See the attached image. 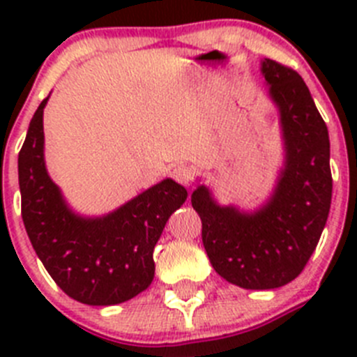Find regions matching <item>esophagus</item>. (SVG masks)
I'll return each mask as SVG.
<instances>
[{
	"label": "esophagus",
	"instance_id": "34e87169",
	"mask_svg": "<svg viewBox=\"0 0 357 357\" xmlns=\"http://www.w3.org/2000/svg\"><path fill=\"white\" fill-rule=\"evenodd\" d=\"M172 176L173 181H176L178 184L189 185L195 181V172L189 168V166H185V164H181V166H175V168L172 169Z\"/></svg>",
	"mask_w": 357,
	"mask_h": 357
}]
</instances>
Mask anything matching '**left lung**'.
Instances as JSON below:
<instances>
[{
  "mask_svg": "<svg viewBox=\"0 0 357 357\" xmlns=\"http://www.w3.org/2000/svg\"><path fill=\"white\" fill-rule=\"evenodd\" d=\"M263 75L280 110L286 168L257 213L220 207L209 189L191 195L213 268L245 289H273L301 275L326 227L333 197L329 132L295 69L264 59Z\"/></svg>",
  "mask_w": 357,
  "mask_h": 357,
  "instance_id": "1",
  "label": "left lung"
}]
</instances>
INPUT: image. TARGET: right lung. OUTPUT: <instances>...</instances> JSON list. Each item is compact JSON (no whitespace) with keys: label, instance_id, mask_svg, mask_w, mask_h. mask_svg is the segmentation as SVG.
I'll return each instance as SVG.
<instances>
[{"label":"right lung","instance_id":"1","mask_svg":"<svg viewBox=\"0 0 357 357\" xmlns=\"http://www.w3.org/2000/svg\"><path fill=\"white\" fill-rule=\"evenodd\" d=\"M44 98L19 151L21 214L31 247L56 286L87 305H114L153 280V248L188 198L181 184L162 181L114 213L85 220L68 209L44 166Z\"/></svg>","mask_w":357,"mask_h":357}]
</instances>
